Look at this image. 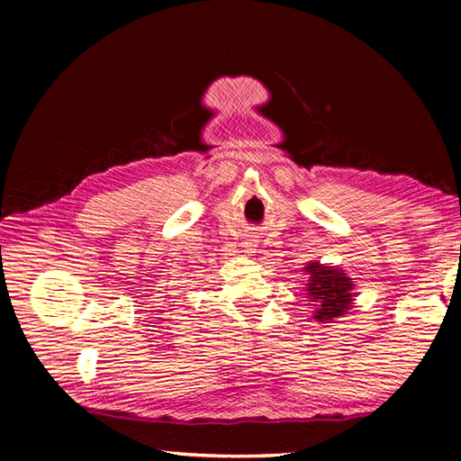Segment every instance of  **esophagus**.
Instances as JSON below:
<instances>
[{"instance_id":"34e87169","label":"esophagus","mask_w":461,"mask_h":461,"mask_svg":"<svg viewBox=\"0 0 461 461\" xmlns=\"http://www.w3.org/2000/svg\"><path fill=\"white\" fill-rule=\"evenodd\" d=\"M244 248H246V252H254V249H256V241H254V240H246V241H244Z\"/></svg>"}]
</instances>
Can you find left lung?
I'll return each mask as SVG.
<instances>
[{"instance_id":"8db88e82","label":"left lung","mask_w":461,"mask_h":461,"mask_svg":"<svg viewBox=\"0 0 461 461\" xmlns=\"http://www.w3.org/2000/svg\"><path fill=\"white\" fill-rule=\"evenodd\" d=\"M309 283L305 285V294L311 301L309 305L315 307V319L321 323H333V319H339L354 307V278H349L346 272L338 267L321 262H309L305 268Z\"/></svg>"}]
</instances>
